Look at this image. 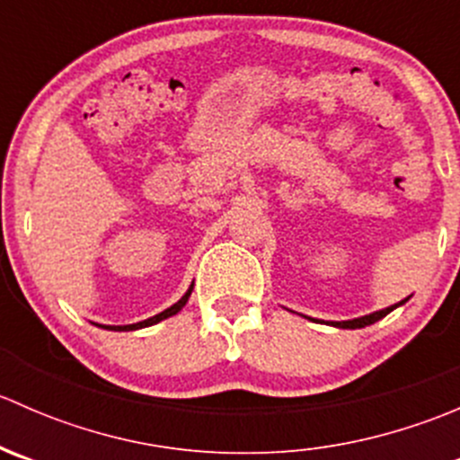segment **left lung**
<instances>
[{"label": "left lung", "instance_id": "left-lung-1", "mask_svg": "<svg viewBox=\"0 0 460 460\" xmlns=\"http://www.w3.org/2000/svg\"><path fill=\"white\" fill-rule=\"evenodd\" d=\"M405 303H407V298L401 300V303L392 305V307L380 309V312L369 314V316H360V318H354V320H338V323H336V320H333V323H329V324H333V327H338V329H360V327H367V324H374L376 320L385 318L389 312H394V309L401 307V305H405Z\"/></svg>", "mask_w": 460, "mask_h": 460}]
</instances>
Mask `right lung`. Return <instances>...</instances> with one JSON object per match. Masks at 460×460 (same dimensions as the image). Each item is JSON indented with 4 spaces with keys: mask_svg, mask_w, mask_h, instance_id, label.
<instances>
[{
    "mask_svg": "<svg viewBox=\"0 0 460 460\" xmlns=\"http://www.w3.org/2000/svg\"><path fill=\"white\" fill-rule=\"evenodd\" d=\"M191 291H193V285L189 287V291H187V294L182 296V298L178 300V303H175V305H171L169 309H164V312H162V314H157V316H153V318H146V320H142V323H136V324H97V327H102V329H111V332H136V329H142V327H151V324L160 323V320H164V318H171V316H175V314H178L180 309H182L184 305H187V300H189V296H191Z\"/></svg>",
    "mask_w": 460,
    "mask_h": 460,
    "instance_id": "add662e5",
    "label": "right lung"
}]
</instances>
